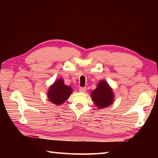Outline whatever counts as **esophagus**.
<instances>
[{"instance_id": "esophagus-1", "label": "esophagus", "mask_w": 158, "mask_h": 158, "mask_svg": "<svg viewBox=\"0 0 158 158\" xmlns=\"http://www.w3.org/2000/svg\"><path fill=\"white\" fill-rule=\"evenodd\" d=\"M79 91L81 92V93H85V91H86V88H85V87L79 88Z\"/></svg>"}]
</instances>
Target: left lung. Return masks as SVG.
I'll list each match as a JSON object with an SVG mask.
<instances>
[{"label":"left lung","mask_w":158,"mask_h":158,"mask_svg":"<svg viewBox=\"0 0 158 158\" xmlns=\"http://www.w3.org/2000/svg\"><path fill=\"white\" fill-rule=\"evenodd\" d=\"M90 95L93 101L99 109L112 105L115 98L113 89L105 80L99 82L96 89L93 90Z\"/></svg>","instance_id":"left-lung-1"}]
</instances>
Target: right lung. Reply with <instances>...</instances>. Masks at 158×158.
<instances>
[{"label":"right lung","mask_w":158,"mask_h":158,"mask_svg":"<svg viewBox=\"0 0 158 158\" xmlns=\"http://www.w3.org/2000/svg\"><path fill=\"white\" fill-rule=\"evenodd\" d=\"M73 91V89L64 84V80L60 78L56 80L54 83L50 85L47 96L51 102L56 105H60L68 100Z\"/></svg>","instance_id":"right-lung-1"}]
</instances>
